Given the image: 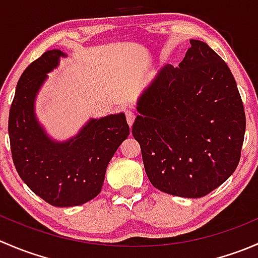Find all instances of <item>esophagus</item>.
<instances>
[{"instance_id":"1","label":"esophagus","mask_w":258,"mask_h":258,"mask_svg":"<svg viewBox=\"0 0 258 258\" xmlns=\"http://www.w3.org/2000/svg\"><path fill=\"white\" fill-rule=\"evenodd\" d=\"M126 119H127V123H128L130 126L134 124L135 119H136V114H135L134 111H126Z\"/></svg>"}]
</instances>
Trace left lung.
<instances>
[{
  "label": "left lung",
  "mask_w": 258,
  "mask_h": 258,
  "mask_svg": "<svg viewBox=\"0 0 258 258\" xmlns=\"http://www.w3.org/2000/svg\"><path fill=\"white\" fill-rule=\"evenodd\" d=\"M178 67L167 64L142 93L132 135L153 187L199 199L237 167L246 114L227 63L202 41Z\"/></svg>",
  "instance_id": "8db88e82"
}]
</instances>
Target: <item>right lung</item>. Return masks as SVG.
Masks as SVG:
<instances>
[{"label":"right lung","mask_w":258,"mask_h":258,"mask_svg":"<svg viewBox=\"0 0 258 258\" xmlns=\"http://www.w3.org/2000/svg\"><path fill=\"white\" fill-rule=\"evenodd\" d=\"M61 56L59 49L45 52L21 75L10 108L9 135L14 165L31 191L52 206L71 207L100 194L108 162L130 127L123 113L110 114L91 119L63 144L46 136L33 113V101Z\"/></svg>","instance_id":"right-lung-1"}]
</instances>
